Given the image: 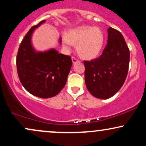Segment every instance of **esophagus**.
Returning a JSON list of instances; mask_svg holds the SVG:
<instances>
[{"label": "esophagus", "instance_id": "obj_1", "mask_svg": "<svg viewBox=\"0 0 146 146\" xmlns=\"http://www.w3.org/2000/svg\"><path fill=\"white\" fill-rule=\"evenodd\" d=\"M71 59H72V61H73V64H75L76 62H80V60H79L78 59H77L76 58H75V57H73V56H72Z\"/></svg>", "mask_w": 146, "mask_h": 146}]
</instances>
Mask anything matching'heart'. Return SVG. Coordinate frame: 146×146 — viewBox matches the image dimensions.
I'll list each match as a JSON object with an SVG mask.
<instances>
[{
  "label": "heart",
  "mask_w": 146,
  "mask_h": 146,
  "mask_svg": "<svg viewBox=\"0 0 146 146\" xmlns=\"http://www.w3.org/2000/svg\"><path fill=\"white\" fill-rule=\"evenodd\" d=\"M64 46L70 48L71 44L77 45V51L83 59L92 60L100 55L104 36L100 27L81 26L68 30L62 38Z\"/></svg>",
  "instance_id": "heart-1"
}]
</instances>
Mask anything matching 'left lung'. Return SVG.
<instances>
[{
  "label": "left lung",
  "mask_w": 146,
  "mask_h": 146,
  "mask_svg": "<svg viewBox=\"0 0 146 146\" xmlns=\"http://www.w3.org/2000/svg\"><path fill=\"white\" fill-rule=\"evenodd\" d=\"M130 51L123 36L117 30L108 29V41L102 54L84 61L87 89L97 98L108 99L121 88L128 75Z\"/></svg>",
  "instance_id": "1"
}]
</instances>
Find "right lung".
I'll use <instances>...</instances> for the list:
<instances>
[{
  "label": "right lung",
  "mask_w": 146,
  "mask_h": 146,
  "mask_svg": "<svg viewBox=\"0 0 146 146\" xmlns=\"http://www.w3.org/2000/svg\"><path fill=\"white\" fill-rule=\"evenodd\" d=\"M45 23L33 26L25 35L18 48L16 66L18 78L29 93L40 98L56 96L64 87L73 64L71 58L54 48L44 52L35 51L31 44L34 30ZM60 43L62 42L61 38Z\"/></svg>",
  "instance_id": "1"
}]
</instances>
